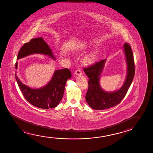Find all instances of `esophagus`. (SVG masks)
<instances>
[{"instance_id":"34e87169","label":"esophagus","mask_w":153,"mask_h":153,"mask_svg":"<svg viewBox=\"0 0 153 153\" xmlns=\"http://www.w3.org/2000/svg\"><path fill=\"white\" fill-rule=\"evenodd\" d=\"M75 74L76 75H80L82 74V72L80 70H76L75 71Z\"/></svg>"}]
</instances>
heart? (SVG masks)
Returning a JSON list of instances; mask_svg holds the SVG:
<instances>
[{"label": "heart", "mask_w": 153, "mask_h": 153, "mask_svg": "<svg viewBox=\"0 0 153 153\" xmlns=\"http://www.w3.org/2000/svg\"><path fill=\"white\" fill-rule=\"evenodd\" d=\"M95 58H96V55L95 54H91V56L85 58V59L83 60V62L85 64H87V65L91 64L92 62H94V60L95 59Z\"/></svg>", "instance_id": "heart-1"}]
</instances>
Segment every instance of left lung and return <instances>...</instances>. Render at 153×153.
Segmentation results:
<instances>
[{
  "mask_svg": "<svg viewBox=\"0 0 153 153\" xmlns=\"http://www.w3.org/2000/svg\"><path fill=\"white\" fill-rule=\"evenodd\" d=\"M123 49L127 63V75L123 85L118 91L107 92L103 91L100 85V76L106 59L84 68L83 71L89 79L85 100L92 109L102 110L116 106L120 103L127 93L134 76V61L130 45L125 43Z\"/></svg>",
  "mask_w": 153,
  "mask_h": 153,
  "instance_id": "obj_1",
  "label": "left lung"
}]
</instances>
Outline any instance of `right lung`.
<instances>
[{
  "mask_svg": "<svg viewBox=\"0 0 153 153\" xmlns=\"http://www.w3.org/2000/svg\"><path fill=\"white\" fill-rule=\"evenodd\" d=\"M33 54H45L55 60L52 50L42 37L31 39L24 44L19 52L18 59ZM17 68L16 62V69ZM15 75L19 87L26 100L36 107L48 109L54 108L59 104L64 95L66 81L72 74L68 68L56 70L49 83L39 89H33L24 85L16 74Z\"/></svg>",
  "mask_w": 153,
  "mask_h": 153,
  "instance_id": "obj_1",
  "label": "right lung"
}]
</instances>
